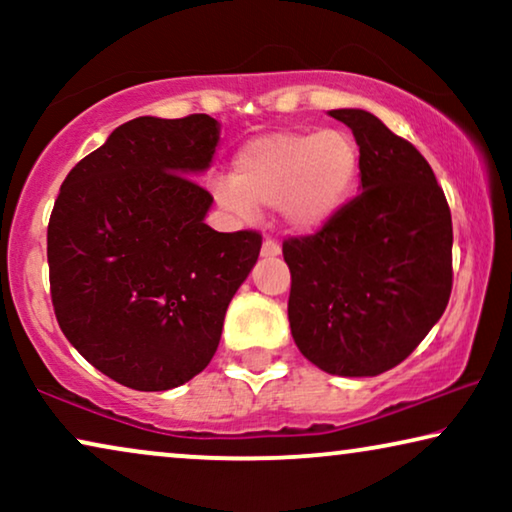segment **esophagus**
<instances>
[{"label": "esophagus", "mask_w": 512, "mask_h": 512, "mask_svg": "<svg viewBox=\"0 0 512 512\" xmlns=\"http://www.w3.org/2000/svg\"><path fill=\"white\" fill-rule=\"evenodd\" d=\"M279 254H282V247H279V244H277L275 240H265V242H263L261 256H265V258H275V256H279Z\"/></svg>", "instance_id": "esophagus-1"}]
</instances>
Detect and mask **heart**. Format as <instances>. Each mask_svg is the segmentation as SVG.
Here are the masks:
<instances>
[{"mask_svg":"<svg viewBox=\"0 0 512 512\" xmlns=\"http://www.w3.org/2000/svg\"><path fill=\"white\" fill-rule=\"evenodd\" d=\"M359 170V146L347 132H270L237 151L233 177L214 179L212 191L240 219H254L256 207H277L286 228L310 233L340 214Z\"/></svg>","mask_w":512,"mask_h":512,"instance_id":"1","label":"heart"}]
</instances>
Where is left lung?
Instances as JSON below:
<instances>
[{
	"mask_svg": "<svg viewBox=\"0 0 512 512\" xmlns=\"http://www.w3.org/2000/svg\"><path fill=\"white\" fill-rule=\"evenodd\" d=\"M354 132L359 195L319 233L284 242L289 324L300 354L342 377H375L408 359L452 291V216L410 142L363 109H333Z\"/></svg>",
	"mask_w": 512,
	"mask_h": 512,
	"instance_id": "1",
	"label": "left lung"
}]
</instances>
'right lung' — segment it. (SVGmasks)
Returning <instances> with one entry per match:
<instances>
[{
  "label": "right lung",
  "instance_id": "add662e5",
  "mask_svg": "<svg viewBox=\"0 0 512 512\" xmlns=\"http://www.w3.org/2000/svg\"><path fill=\"white\" fill-rule=\"evenodd\" d=\"M219 132L207 114L139 116L60 186L48 221L55 317L123 387L167 391L202 373L258 261L261 235L209 228L214 198L191 179L212 165Z\"/></svg>",
  "mask_w": 512,
  "mask_h": 512
}]
</instances>
